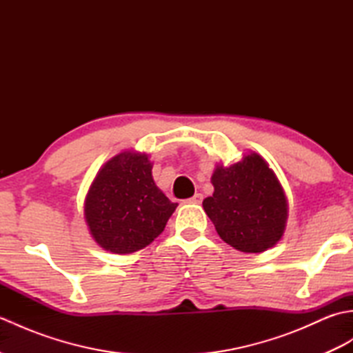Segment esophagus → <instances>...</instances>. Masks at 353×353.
I'll return each instance as SVG.
<instances>
[{
    "label": "esophagus",
    "instance_id": "34e87169",
    "mask_svg": "<svg viewBox=\"0 0 353 353\" xmlns=\"http://www.w3.org/2000/svg\"><path fill=\"white\" fill-rule=\"evenodd\" d=\"M201 200H203V196H201V194H196V196L194 197H191L190 200H188V203H194V205H200L201 203Z\"/></svg>",
    "mask_w": 353,
    "mask_h": 353
}]
</instances>
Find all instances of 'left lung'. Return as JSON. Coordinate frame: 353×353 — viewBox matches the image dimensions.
I'll return each mask as SVG.
<instances>
[{"instance_id": "1", "label": "left lung", "mask_w": 353, "mask_h": 353, "mask_svg": "<svg viewBox=\"0 0 353 353\" xmlns=\"http://www.w3.org/2000/svg\"><path fill=\"white\" fill-rule=\"evenodd\" d=\"M214 194L203 209L224 243L244 253H262L281 241L288 219L285 191L261 154L215 167Z\"/></svg>"}]
</instances>
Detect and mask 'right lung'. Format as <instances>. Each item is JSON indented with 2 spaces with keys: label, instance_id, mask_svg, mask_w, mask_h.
Listing matches in <instances>:
<instances>
[{
  "label": "right lung",
  "instance_id": "1",
  "mask_svg": "<svg viewBox=\"0 0 353 353\" xmlns=\"http://www.w3.org/2000/svg\"><path fill=\"white\" fill-rule=\"evenodd\" d=\"M148 154L121 152L97 172L85 199V221L101 249L125 254L144 249L162 234L176 211L157 188Z\"/></svg>",
  "mask_w": 353,
  "mask_h": 353
}]
</instances>
